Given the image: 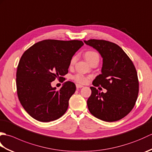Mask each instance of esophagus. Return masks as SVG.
Listing matches in <instances>:
<instances>
[{
    "label": "esophagus",
    "instance_id": "obj_1",
    "mask_svg": "<svg viewBox=\"0 0 152 152\" xmlns=\"http://www.w3.org/2000/svg\"><path fill=\"white\" fill-rule=\"evenodd\" d=\"M76 88L77 89H79V88H83V86H82V85H80V84H76Z\"/></svg>",
    "mask_w": 152,
    "mask_h": 152
}]
</instances>
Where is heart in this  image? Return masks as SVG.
Returning <instances> with one entry per match:
<instances>
[{
  "label": "heart",
  "mask_w": 152,
  "mask_h": 152,
  "mask_svg": "<svg viewBox=\"0 0 152 152\" xmlns=\"http://www.w3.org/2000/svg\"><path fill=\"white\" fill-rule=\"evenodd\" d=\"M85 57L86 60L88 61L89 63L91 62V61L95 59V58H99V54L95 52L94 51H88L87 52L85 53ZM76 61V57L74 56L72 57V59L70 60V64L71 66L73 65V64L75 63ZM72 79L74 80V81H75L76 82L80 83V84H85L88 81V78L86 77L84 75H83L82 74H76L75 75L72 76Z\"/></svg>",
  "instance_id": "1"
}]
</instances>
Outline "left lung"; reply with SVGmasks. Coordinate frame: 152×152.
Masks as SVG:
<instances>
[{"instance_id": "1", "label": "left lung", "mask_w": 152, "mask_h": 152, "mask_svg": "<svg viewBox=\"0 0 152 152\" xmlns=\"http://www.w3.org/2000/svg\"><path fill=\"white\" fill-rule=\"evenodd\" d=\"M84 42L97 50L103 59L102 74L93 80V85L107 90L104 93L90 88L91 95L87 102L89 110L102 121H118L132 110L137 101L139 83L136 69L118 45L96 39Z\"/></svg>"}]
</instances>
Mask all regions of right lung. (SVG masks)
I'll return each instance as SVG.
<instances>
[{
  "label": "right lung",
  "instance_id": "obj_1",
  "mask_svg": "<svg viewBox=\"0 0 152 152\" xmlns=\"http://www.w3.org/2000/svg\"><path fill=\"white\" fill-rule=\"evenodd\" d=\"M83 45L77 40H44L22 55L16 72L17 93L22 106L32 118L49 122L66 112L75 84L68 81L56 90L51 83L68 73L71 59Z\"/></svg>",
  "mask_w": 152,
  "mask_h": 152
}]
</instances>
